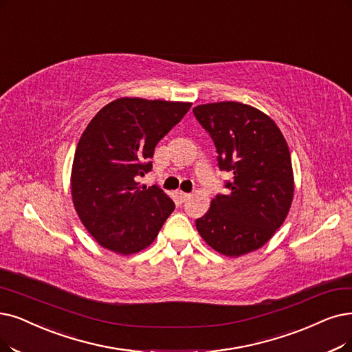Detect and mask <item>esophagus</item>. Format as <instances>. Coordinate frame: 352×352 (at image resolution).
Here are the masks:
<instances>
[{
	"instance_id": "obj_1",
	"label": "esophagus",
	"mask_w": 352,
	"mask_h": 352,
	"mask_svg": "<svg viewBox=\"0 0 352 352\" xmlns=\"http://www.w3.org/2000/svg\"><path fill=\"white\" fill-rule=\"evenodd\" d=\"M176 195H177V198H179V201L180 202H185L188 198H189V193H185V192H182V190H179V192H176Z\"/></svg>"
}]
</instances>
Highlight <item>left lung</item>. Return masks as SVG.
I'll list each match as a JSON object with an SVG mask.
<instances>
[{
  "instance_id": "obj_1",
  "label": "left lung",
  "mask_w": 352,
  "mask_h": 352,
  "mask_svg": "<svg viewBox=\"0 0 352 352\" xmlns=\"http://www.w3.org/2000/svg\"><path fill=\"white\" fill-rule=\"evenodd\" d=\"M193 114L209 133L221 170L231 172L228 195H217L196 219L205 243L227 257L263 247L282 227L293 201L290 151L276 122L241 102L202 104Z\"/></svg>"
}]
</instances>
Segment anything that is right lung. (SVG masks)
Here are the masks:
<instances>
[{
  "label": "right lung",
  "instance_id": "obj_1",
  "mask_svg": "<svg viewBox=\"0 0 352 352\" xmlns=\"http://www.w3.org/2000/svg\"><path fill=\"white\" fill-rule=\"evenodd\" d=\"M190 102L118 98L96 112L78 143L70 189L76 214L96 243L117 254L147 248L173 212L157 186H140L154 147Z\"/></svg>",
  "mask_w": 352,
  "mask_h": 352
}]
</instances>
